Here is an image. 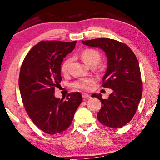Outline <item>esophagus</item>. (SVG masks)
I'll use <instances>...</instances> for the list:
<instances>
[{
    "instance_id": "obj_1",
    "label": "esophagus",
    "mask_w": 160,
    "mask_h": 160,
    "mask_svg": "<svg viewBox=\"0 0 160 160\" xmlns=\"http://www.w3.org/2000/svg\"><path fill=\"white\" fill-rule=\"evenodd\" d=\"M82 96L83 98H90V95L89 94H87V93H82Z\"/></svg>"
}]
</instances>
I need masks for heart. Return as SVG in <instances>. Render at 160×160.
I'll return each instance as SVG.
<instances>
[{
  "mask_svg": "<svg viewBox=\"0 0 160 160\" xmlns=\"http://www.w3.org/2000/svg\"><path fill=\"white\" fill-rule=\"evenodd\" d=\"M81 58L85 64L89 66L96 65L100 60V55L97 50L94 49H86L81 53ZM71 62V59H66L62 62L61 65V72L63 74H66L68 71L70 64ZM95 82V79L94 78H82L78 80L75 81L72 83V87L75 89H78L80 90L87 91L90 89L91 86Z\"/></svg>",
  "mask_w": 160,
  "mask_h": 160,
  "instance_id": "1",
  "label": "heart"
}]
</instances>
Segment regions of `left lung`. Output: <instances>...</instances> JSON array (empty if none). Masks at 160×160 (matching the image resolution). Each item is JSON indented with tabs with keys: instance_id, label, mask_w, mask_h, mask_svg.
<instances>
[{
	"instance_id": "obj_1",
	"label": "left lung",
	"mask_w": 160,
	"mask_h": 160,
	"mask_svg": "<svg viewBox=\"0 0 160 160\" xmlns=\"http://www.w3.org/2000/svg\"><path fill=\"white\" fill-rule=\"evenodd\" d=\"M82 42L88 46L101 48L108 57L102 86L113 92L108 99H102L100 94L92 95L102 102L98 120L108 128H120L133 118L142 94L138 58L128 45L116 40L102 38Z\"/></svg>"
}]
</instances>
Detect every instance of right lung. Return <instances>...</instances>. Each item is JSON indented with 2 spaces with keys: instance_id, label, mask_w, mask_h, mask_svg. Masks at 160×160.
<instances>
[{
  "instance_id": "add662e5",
  "label": "right lung",
  "mask_w": 160,
  "mask_h": 160,
  "mask_svg": "<svg viewBox=\"0 0 160 160\" xmlns=\"http://www.w3.org/2000/svg\"><path fill=\"white\" fill-rule=\"evenodd\" d=\"M77 41L43 40L28 52L21 65L19 89L25 111L38 128L49 135L66 130L82 101L78 92L69 93L66 99L55 97L62 80L60 67Z\"/></svg>"
}]
</instances>
